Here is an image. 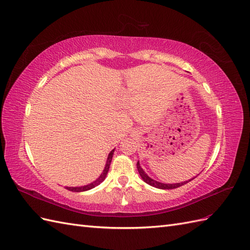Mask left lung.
<instances>
[{"label":"left lung","mask_w":250,"mask_h":250,"mask_svg":"<svg viewBox=\"0 0 250 250\" xmlns=\"http://www.w3.org/2000/svg\"><path fill=\"white\" fill-rule=\"evenodd\" d=\"M137 168H138V171H139L140 176H141L142 179L146 182V184H148L149 186H151V187H155V188H162V190H171V188H179V187H181V186H184V185L188 184V181H191V180H192V179H191V180H188V181L181 182V184H173V185H169V184H161V182H158V181H156V180H154V179H151L150 177H148V176L146 175V174H145V172H144L143 169H142V167H140L139 162L137 163ZM193 179H194V178H193Z\"/></svg>","instance_id":"1"}]
</instances>
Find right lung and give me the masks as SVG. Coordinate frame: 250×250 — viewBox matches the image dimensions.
Here are the masks:
<instances>
[{
	"label": "right lung",
	"mask_w": 250,
	"mask_h": 250,
	"mask_svg": "<svg viewBox=\"0 0 250 250\" xmlns=\"http://www.w3.org/2000/svg\"><path fill=\"white\" fill-rule=\"evenodd\" d=\"M113 151H114V149L111 150L110 154L108 155L107 162H106V167H105V168H104V171H103L102 175H101L100 177L97 178L95 181H93L92 184L87 185V186H83V187H76V188H73V187H72V188H68V187H66V188H65L66 190L72 191V192H83V191H88V190H90V188H93L94 187L99 186V185L101 184V182L104 181V179L106 178V176H107V173H108V171H109V167H110V163H111V160H112V156H113Z\"/></svg>",
	"instance_id": "right-lung-1"
}]
</instances>
